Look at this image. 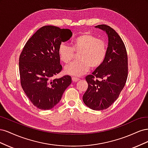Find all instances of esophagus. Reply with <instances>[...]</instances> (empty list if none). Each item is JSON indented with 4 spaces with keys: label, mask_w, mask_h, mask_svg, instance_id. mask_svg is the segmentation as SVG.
Masks as SVG:
<instances>
[{
    "label": "esophagus",
    "mask_w": 148,
    "mask_h": 148,
    "mask_svg": "<svg viewBox=\"0 0 148 148\" xmlns=\"http://www.w3.org/2000/svg\"><path fill=\"white\" fill-rule=\"evenodd\" d=\"M71 78H72V81L73 82H78L79 80V78H78L77 77H73Z\"/></svg>",
    "instance_id": "1"
}]
</instances>
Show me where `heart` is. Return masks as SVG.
<instances>
[{
	"mask_svg": "<svg viewBox=\"0 0 148 148\" xmlns=\"http://www.w3.org/2000/svg\"><path fill=\"white\" fill-rule=\"evenodd\" d=\"M71 44V47L62 42L58 50L61 61L65 64L72 60L75 53H79L78 60L65 66L64 71L66 74L82 76L87 72L90 66L92 69L100 66L106 57V43L91 34H80L73 39Z\"/></svg>",
	"mask_w": 148,
	"mask_h": 148,
	"instance_id": "heart-1",
	"label": "heart"
}]
</instances>
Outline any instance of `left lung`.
I'll list each match as a JSON object with an SVG mask.
<instances>
[{
    "label": "left lung",
    "instance_id": "1",
    "mask_svg": "<svg viewBox=\"0 0 148 148\" xmlns=\"http://www.w3.org/2000/svg\"><path fill=\"white\" fill-rule=\"evenodd\" d=\"M95 28L105 31L108 46L103 63L86 77L88 88L83 101L89 108L101 110L112 104L124 88L128 75V57L125 44L114 29L106 25Z\"/></svg>",
    "mask_w": 148,
    "mask_h": 148
}]
</instances>
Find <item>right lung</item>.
<instances>
[{"label":"right lung","instance_id":"obj_1","mask_svg":"<svg viewBox=\"0 0 148 148\" xmlns=\"http://www.w3.org/2000/svg\"><path fill=\"white\" fill-rule=\"evenodd\" d=\"M71 36L69 29L42 26L29 39L21 53V87L30 101L39 109L49 110L56 106L71 83L69 75L52 78L62 69L58 52L60 44Z\"/></svg>","mask_w":148,"mask_h":148}]
</instances>
